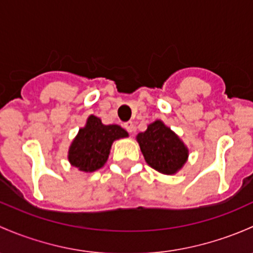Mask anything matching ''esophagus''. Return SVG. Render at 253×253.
I'll use <instances>...</instances> for the list:
<instances>
[{
    "instance_id": "esophagus-1",
    "label": "esophagus",
    "mask_w": 253,
    "mask_h": 253,
    "mask_svg": "<svg viewBox=\"0 0 253 253\" xmlns=\"http://www.w3.org/2000/svg\"><path fill=\"white\" fill-rule=\"evenodd\" d=\"M124 127H126V129L130 132V134H131V132L134 131V129H135L134 123H132V122H127V123L124 124Z\"/></svg>"
}]
</instances>
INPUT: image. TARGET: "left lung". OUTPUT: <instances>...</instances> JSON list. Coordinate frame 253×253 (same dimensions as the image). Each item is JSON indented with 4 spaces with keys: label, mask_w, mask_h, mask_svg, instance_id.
Instances as JSON below:
<instances>
[{
    "label": "left lung",
    "mask_w": 253,
    "mask_h": 253,
    "mask_svg": "<svg viewBox=\"0 0 253 253\" xmlns=\"http://www.w3.org/2000/svg\"><path fill=\"white\" fill-rule=\"evenodd\" d=\"M136 141L146 163L166 175L178 173L189 158L187 146L160 119L148 124L144 132H139Z\"/></svg>",
    "instance_id": "1"
}]
</instances>
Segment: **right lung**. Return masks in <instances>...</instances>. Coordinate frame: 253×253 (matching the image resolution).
Returning <instances> with one entry per match:
<instances>
[{"instance_id":"obj_1","label":"right lung","mask_w":253,"mask_h":253,"mask_svg":"<svg viewBox=\"0 0 253 253\" xmlns=\"http://www.w3.org/2000/svg\"><path fill=\"white\" fill-rule=\"evenodd\" d=\"M127 136L129 134L122 126H105L98 117L91 114L69 146V163L80 171L92 173L107 162L112 144Z\"/></svg>"}]
</instances>
